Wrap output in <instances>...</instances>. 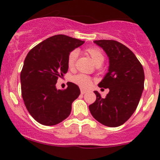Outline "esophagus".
<instances>
[{"label": "esophagus", "mask_w": 160, "mask_h": 160, "mask_svg": "<svg viewBox=\"0 0 160 160\" xmlns=\"http://www.w3.org/2000/svg\"><path fill=\"white\" fill-rule=\"evenodd\" d=\"M80 92H81V94H84V93H86L87 92H88V90L81 89V90H80Z\"/></svg>", "instance_id": "esophagus-1"}]
</instances>
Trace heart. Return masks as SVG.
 <instances>
[{"mask_svg":"<svg viewBox=\"0 0 160 160\" xmlns=\"http://www.w3.org/2000/svg\"><path fill=\"white\" fill-rule=\"evenodd\" d=\"M86 52L88 55H90L91 59H93V61L97 66L101 65L104 62V56L102 52L101 51V49H99L98 48H88V49H86ZM77 56H78V52L77 50H72L69 53L68 57H67V66H68L70 70H72L75 67ZM71 80H72V83H76V84L78 85L79 87L82 88H90L92 83H93V79L91 77L82 73L73 76L71 78Z\"/></svg>","mask_w":160,"mask_h":160,"instance_id":"b5f03b06","label":"heart"}]
</instances>
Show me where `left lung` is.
I'll list each match as a JSON object with an SVG mask.
<instances>
[{
	"label": "left lung",
	"mask_w": 160,
	"mask_h": 160,
	"mask_svg": "<svg viewBox=\"0 0 160 160\" xmlns=\"http://www.w3.org/2000/svg\"><path fill=\"white\" fill-rule=\"evenodd\" d=\"M109 58L108 72L98 87L108 88L105 98L94 91L97 99L89 105L92 116L102 125L118 127L132 115L144 89L143 67L128 47L114 40H96Z\"/></svg>",
	"instance_id": "left-lung-1"
}]
</instances>
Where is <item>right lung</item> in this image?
<instances>
[{
  "label": "right lung",
  "mask_w": 160,
  "mask_h": 160,
  "mask_svg": "<svg viewBox=\"0 0 160 160\" xmlns=\"http://www.w3.org/2000/svg\"><path fill=\"white\" fill-rule=\"evenodd\" d=\"M83 43L67 35H54L27 55L20 76L22 96L27 110L38 123L57 125L70 114L80 88L69 82L67 89L57 90L56 84L68 70L69 53Z\"/></svg>",
  "instance_id": "right-lung-1"
}]
</instances>
